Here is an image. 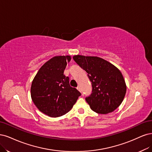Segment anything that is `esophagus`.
<instances>
[{"label":"esophagus","instance_id":"esophagus-1","mask_svg":"<svg viewBox=\"0 0 152 152\" xmlns=\"http://www.w3.org/2000/svg\"><path fill=\"white\" fill-rule=\"evenodd\" d=\"M77 90H79L80 91H81V88H80V86H77Z\"/></svg>","mask_w":152,"mask_h":152}]
</instances>
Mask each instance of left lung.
<instances>
[{
  "label": "left lung",
  "instance_id": "1",
  "mask_svg": "<svg viewBox=\"0 0 152 152\" xmlns=\"http://www.w3.org/2000/svg\"><path fill=\"white\" fill-rule=\"evenodd\" d=\"M73 59L88 73L92 91L85 98L92 110L106 114L114 111L123 101L126 85L121 71L102 58L75 56Z\"/></svg>",
  "mask_w": 152,
  "mask_h": 152
}]
</instances>
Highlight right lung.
Segmentation results:
<instances>
[{
    "mask_svg": "<svg viewBox=\"0 0 152 152\" xmlns=\"http://www.w3.org/2000/svg\"><path fill=\"white\" fill-rule=\"evenodd\" d=\"M70 56H56L41 67L31 86V96L39 110L56 117L67 113L81 93L69 85V78L64 75Z\"/></svg>",
    "mask_w": 152,
    "mask_h": 152,
    "instance_id": "add662e5",
    "label": "right lung"
}]
</instances>
